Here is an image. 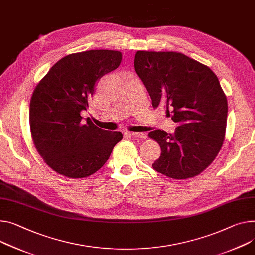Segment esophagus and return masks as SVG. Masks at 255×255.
Here are the masks:
<instances>
[{
  "label": "esophagus",
  "instance_id": "esophagus-1",
  "mask_svg": "<svg viewBox=\"0 0 255 255\" xmlns=\"http://www.w3.org/2000/svg\"><path fill=\"white\" fill-rule=\"evenodd\" d=\"M128 134L135 136V138H139V139H145L146 138V134L144 132H130L128 131Z\"/></svg>",
  "mask_w": 255,
  "mask_h": 255
}]
</instances>
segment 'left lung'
Returning <instances> with one entry per match:
<instances>
[{
  "mask_svg": "<svg viewBox=\"0 0 255 255\" xmlns=\"http://www.w3.org/2000/svg\"><path fill=\"white\" fill-rule=\"evenodd\" d=\"M134 69L154 108L178 123L174 133L156 129L149 138L161 148L153 168L175 180L202 172L225 140L228 101L218 76L206 65L178 52L138 51Z\"/></svg>",
  "mask_w": 255,
  "mask_h": 255,
  "instance_id": "1",
  "label": "left lung"
}]
</instances>
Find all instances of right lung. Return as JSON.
Masks as SVG:
<instances>
[{
	"instance_id": "obj_1",
	"label": "right lung",
	"mask_w": 255,
	"mask_h": 255,
	"mask_svg": "<svg viewBox=\"0 0 255 255\" xmlns=\"http://www.w3.org/2000/svg\"><path fill=\"white\" fill-rule=\"evenodd\" d=\"M123 55L112 50H90L65 56L54 64L35 87L29 105L33 144L44 161L56 172L83 179L99 170L121 131H107L81 112L89 108L96 83L116 69Z\"/></svg>"
}]
</instances>
